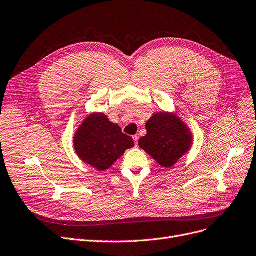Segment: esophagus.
Instances as JSON below:
<instances>
[{
	"mask_svg": "<svg viewBox=\"0 0 256 256\" xmlns=\"http://www.w3.org/2000/svg\"><path fill=\"white\" fill-rule=\"evenodd\" d=\"M133 139H134V142H135V146H138V139H139V138H138V136H136V135H135V136H133Z\"/></svg>",
	"mask_w": 256,
	"mask_h": 256,
	"instance_id": "esophagus-1",
	"label": "esophagus"
}]
</instances>
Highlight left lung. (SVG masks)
Wrapping results in <instances>:
<instances>
[{
    "instance_id": "1",
    "label": "left lung",
    "mask_w": 256,
    "mask_h": 256,
    "mask_svg": "<svg viewBox=\"0 0 256 256\" xmlns=\"http://www.w3.org/2000/svg\"><path fill=\"white\" fill-rule=\"evenodd\" d=\"M139 146L164 168L173 166L192 146V133L176 115L157 112L146 122Z\"/></svg>"
}]
</instances>
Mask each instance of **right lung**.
Returning <instances> with one entry per match:
<instances>
[{
    "instance_id": "1",
    "label": "right lung",
    "mask_w": 256,
    "mask_h": 256,
    "mask_svg": "<svg viewBox=\"0 0 256 256\" xmlns=\"http://www.w3.org/2000/svg\"><path fill=\"white\" fill-rule=\"evenodd\" d=\"M74 146L84 162L98 171H106L124 154L126 150L134 146V141L104 114L94 112L78 128Z\"/></svg>"
}]
</instances>
